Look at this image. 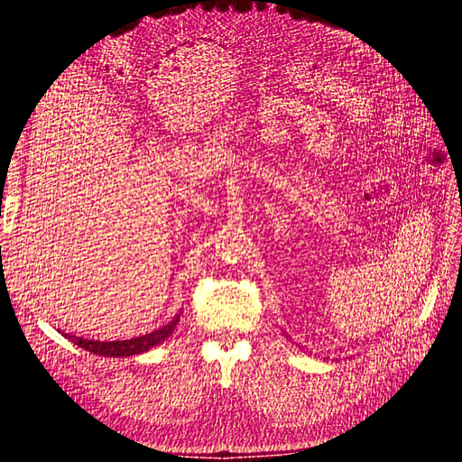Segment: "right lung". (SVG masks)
Wrapping results in <instances>:
<instances>
[{
	"mask_svg": "<svg viewBox=\"0 0 462 462\" xmlns=\"http://www.w3.org/2000/svg\"><path fill=\"white\" fill-rule=\"evenodd\" d=\"M180 314L179 312L170 324H165L163 328H158L153 329L152 333H146V335H141V337H134V339H127V341H94V339H85V337H77V335L73 333H61L65 335V337L79 345L80 348H85V351L88 353H94V355H100V356H114V358H123V356H134V355H143V353H148L150 348H153L156 345L163 343L170 335L173 333V329L177 328L179 319H180ZM60 331V329H58Z\"/></svg>",
	"mask_w": 462,
	"mask_h": 462,
	"instance_id": "obj_1",
	"label": "right lung"
}]
</instances>
